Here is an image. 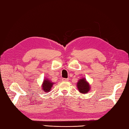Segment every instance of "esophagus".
Listing matches in <instances>:
<instances>
[{
  "label": "esophagus",
  "mask_w": 129,
  "mask_h": 129,
  "mask_svg": "<svg viewBox=\"0 0 129 129\" xmlns=\"http://www.w3.org/2000/svg\"><path fill=\"white\" fill-rule=\"evenodd\" d=\"M62 81H63V82H67V81H69V79H62Z\"/></svg>",
  "instance_id": "1"
}]
</instances>
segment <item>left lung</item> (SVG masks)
Here are the masks:
<instances>
[{"label": "left lung", "mask_w": 129, "mask_h": 129, "mask_svg": "<svg viewBox=\"0 0 129 129\" xmlns=\"http://www.w3.org/2000/svg\"><path fill=\"white\" fill-rule=\"evenodd\" d=\"M77 87L78 90L82 94H85L90 90V85L85 78H81L77 82Z\"/></svg>", "instance_id": "left-lung-1"}]
</instances>
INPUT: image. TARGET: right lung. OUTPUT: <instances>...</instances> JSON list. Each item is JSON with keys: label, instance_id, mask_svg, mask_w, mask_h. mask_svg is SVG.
<instances>
[{"label": "right lung", "instance_id": "add662e5", "mask_svg": "<svg viewBox=\"0 0 129 129\" xmlns=\"http://www.w3.org/2000/svg\"><path fill=\"white\" fill-rule=\"evenodd\" d=\"M54 84V82H52L50 80H49V79L45 77V79H44V81L42 85V89L45 93L49 92Z\"/></svg>", "mask_w": 129, "mask_h": 129}]
</instances>
